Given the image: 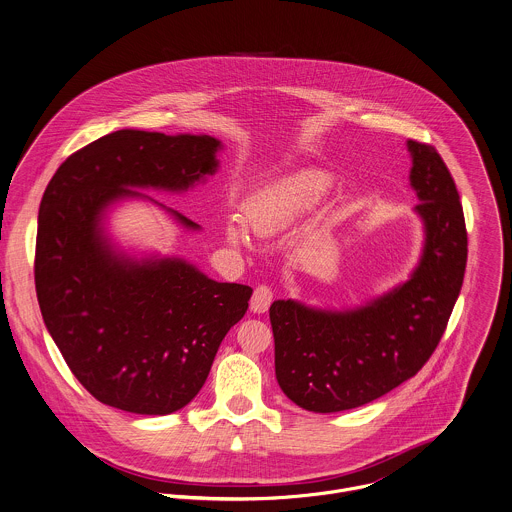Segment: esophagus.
Wrapping results in <instances>:
<instances>
[{
  "mask_svg": "<svg viewBox=\"0 0 512 512\" xmlns=\"http://www.w3.org/2000/svg\"><path fill=\"white\" fill-rule=\"evenodd\" d=\"M272 299H274L272 289H270L268 285H258V287L254 289L252 299H250V309H252L254 313H266L268 307L272 305Z\"/></svg>",
  "mask_w": 512,
  "mask_h": 512,
  "instance_id": "34e87169",
  "label": "esophagus"
}]
</instances>
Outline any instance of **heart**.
<instances>
[{"label": "heart", "instance_id": "heart-1", "mask_svg": "<svg viewBox=\"0 0 512 512\" xmlns=\"http://www.w3.org/2000/svg\"><path fill=\"white\" fill-rule=\"evenodd\" d=\"M328 184L330 182L323 174L301 172L262 187L246 199L242 207L244 221L254 233H274L311 209L325 195ZM225 233L233 244H242L246 240L244 231L236 223H229Z\"/></svg>", "mask_w": 512, "mask_h": 512}]
</instances>
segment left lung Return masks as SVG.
Instances as JSON below:
<instances>
[{
	"instance_id": "1",
	"label": "left lung",
	"mask_w": 512,
	"mask_h": 512,
	"mask_svg": "<svg viewBox=\"0 0 512 512\" xmlns=\"http://www.w3.org/2000/svg\"><path fill=\"white\" fill-rule=\"evenodd\" d=\"M407 148L424 229L411 278L356 309H315L293 299L270 307L279 387L305 411L356 409L417 375L460 295L467 262L460 193L434 146L407 140Z\"/></svg>"
}]
</instances>
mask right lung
<instances>
[{"label":"right lung","instance_id":"right-lung-1","mask_svg":"<svg viewBox=\"0 0 512 512\" xmlns=\"http://www.w3.org/2000/svg\"><path fill=\"white\" fill-rule=\"evenodd\" d=\"M219 150L209 135L123 129L74 152L48 182L35 254L39 307L68 368L103 405L180 411L248 309L252 287L207 278L182 258L129 256L103 227L111 205L144 199L199 231L139 189L187 191L217 172Z\"/></svg>","mask_w":512,"mask_h":512}]
</instances>
